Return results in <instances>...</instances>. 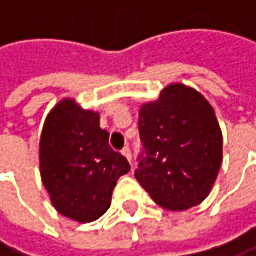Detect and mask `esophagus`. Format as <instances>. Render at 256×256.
Returning <instances> with one entry per match:
<instances>
[{
  "instance_id": "34e87169",
  "label": "esophagus",
  "mask_w": 256,
  "mask_h": 256,
  "mask_svg": "<svg viewBox=\"0 0 256 256\" xmlns=\"http://www.w3.org/2000/svg\"><path fill=\"white\" fill-rule=\"evenodd\" d=\"M122 155L132 162V152H130V147H129V146H126L124 149H122Z\"/></svg>"
}]
</instances>
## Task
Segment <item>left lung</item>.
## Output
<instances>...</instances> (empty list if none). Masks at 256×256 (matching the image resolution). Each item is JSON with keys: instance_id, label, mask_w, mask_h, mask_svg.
Returning a JSON list of instances; mask_svg holds the SVG:
<instances>
[{"instance_id": "8db88e82", "label": "left lung", "mask_w": 256, "mask_h": 256, "mask_svg": "<svg viewBox=\"0 0 256 256\" xmlns=\"http://www.w3.org/2000/svg\"><path fill=\"white\" fill-rule=\"evenodd\" d=\"M141 150L135 178L156 204L186 210L212 190L222 136L212 106L196 90L172 84L140 110Z\"/></svg>"}]
</instances>
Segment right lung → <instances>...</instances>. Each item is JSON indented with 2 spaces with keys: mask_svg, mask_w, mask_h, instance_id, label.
I'll return each mask as SVG.
<instances>
[{
  "mask_svg": "<svg viewBox=\"0 0 256 256\" xmlns=\"http://www.w3.org/2000/svg\"><path fill=\"white\" fill-rule=\"evenodd\" d=\"M42 184L55 209L80 222H90L110 208L112 192L130 164L109 144L100 115L61 101L47 116L40 142Z\"/></svg>",
  "mask_w": 256,
  "mask_h": 256,
  "instance_id": "right-lung-1",
  "label": "right lung"
}]
</instances>
